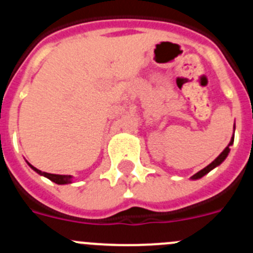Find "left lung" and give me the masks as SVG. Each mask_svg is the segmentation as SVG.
<instances>
[{"mask_svg": "<svg viewBox=\"0 0 253 253\" xmlns=\"http://www.w3.org/2000/svg\"><path fill=\"white\" fill-rule=\"evenodd\" d=\"M234 128H235V127H234ZM232 143H234V136H232L231 141H230V143L227 144V147H226V148H225L224 151H222L221 153H220V156L217 157L216 159H214V161H212L211 163L209 164V166H207V167H205L204 169H202V170H200V171H198L197 174H194V175L192 176V179H193V180H194V179H200V178H202V176H204L205 174H208V173H209L210 170H212V169H214L215 167L220 166V164H221L222 162H224L225 159H226V157L229 156V153H230V146H232Z\"/></svg>", "mask_w": 253, "mask_h": 253, "instance_id": "obj_1", "label": "left lung"}]
</instances>
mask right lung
I'll use <instances>...</instances> for the list:
<instances>
[{
    "label": "right lung",
    "instance_id": "add662e5",
    "mask_svg": "<svg viewBox=\"0 0 253 253\" xmlns=\"http://www.w3.org/2000/svg\"><path fill=\"white\" fill-rule=\"evenodd\" d=\"M28 166L31 167L32 169H33L34 171H37L38 174H41V175L45 176V178L50 179L51 181H54V183L56 184H70L73 183V176L72 175H60V174H50V173H46V171H42L39 170V169H37L36 167H33L32 164L28 163Z\"/></svg>",
    "mask_w": 253,
    "mask_h": 253
}]
</instances>
